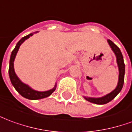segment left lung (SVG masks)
<instances>
[{"mask_svg": "<svg viewBox=\"0 0 132 132\" xmlns=\"http://www.w3.org/2000/svg\"><path fill=\"white\" fill-rule=\"evenodd\" d=\"M107 42L109 43V46L111 47V48L112 50V51L114 53L117 57V62L119 68V80L117 86L112 92H111L110 93L107 94L104 97L99 98H93V97H85V99L86 100L92 103L97 104H104L109 102L110 101H112L115 97L120 92V91L122 89L123 85H124V73H125V64L124 62V59L123 56L121 54L120 50L118 47L115 44L113 43L112 41L110 40H107Z\"/></svg>", "mask_w": 132, "mask_h": 132, "instance_id": "left-lung-1", "label": "left lung"}]
</instances>
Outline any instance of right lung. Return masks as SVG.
I'll list each match as a JSON object with an SVG mask.
<instances>
[{
  "instance_id": "obj_1",
  "label": "right lung",
  "mask_w": 132,
  "mask_h": 132,
  "mask_svg": "<svg viewBox=\"0 0 132 132\" xmlns=\"http://www.w3.org/2000/svg\"><path fill=\"white\" fill-rule=\"evenodd\" d=\"M32 33L26 35L25 37H23L21 40H20L19 42L16 44V46L14 48V50L12 51L11 53V58H10V65H9V77L12 83V85H13L15 89H16L18 92L19 93L21 96H23V97L28 99V100H40L43 98H45L49 97L50 94H52L53 92L55 90L56 85L52 89H50L48 91L45 92H39L34 90L32 88H30L28 85H26L25 83L22 82L20 79L18 77L16 74L14 70V60L15 58L16 54L19 50V47L20 45L23 43L24 41L29 38L30 36L32 35Z\"/></svg>"
}]
</instances>
